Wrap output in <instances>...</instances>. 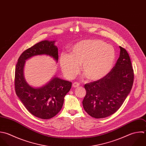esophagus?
<instances>
[{"label": "esophagus", "mask_w": 146, "mask_h": 146, "mask_svg": "<svg viewBox=\"0 0 146 146\" xmlns=\"http://www.w3.org/2000/svg\"><path fill=\"white\" fill-rule=\"evenodd\" d=\"M80 86V84L78 82H74L73 84V88H77Z\"/></svg>", "instance_id": "esophagus-1"}]
</instances>
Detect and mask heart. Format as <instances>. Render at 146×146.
Returning a JSON list of instances; mask_svg holds the SVG:
<instances>
[{"label": "heart", "instance_id": "1", "mask_svg": "<svg viewBox=\"0 0 146 146\" xmlns=\"http://www.w3.org/2000/svg\"><path fill=\"white\" fill-rule=\"evenodd\" d=\"M116 57L113 46L100 40H84L75 44L70 55L63 53L60 58L64 75L73 79L80 72V65L87 78L98 81L111 70Z\"/></svg>", "mask_w": 146, "mask_h": 146}]
</instances>
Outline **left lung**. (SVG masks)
Returning a JSON list of instances; mask_svg holds the SVG:
<instances>
[{"mask_svg": "<svg viewBox=\"0 0 146 146\" xmlns=\"http://www.w3.org/2000/svg\"><path fill=\"white\" fill-rule=\"evenodd\" d=\"M119 48V57L110 73L101 80L85 85L86 94L83 107L93 118H106L115 113L132 89L134 70L131 60L126 50Z\"/></svg>", "mask_w": 146, "mask_h": 146, "instance_id": "8db88e82", "label": "left lung"}]
</instances>
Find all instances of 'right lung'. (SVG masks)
I'll list each match as a JSON object with an SVG mask.
<instances>
[{"label":"right lung","mask_w":146,"mask_h":146,"mask_svg":"<svg viewBox=\"0 0 146 146\" xmlns=\"http://www.w3.org/2000/svg\"><path fill=\"white\" fill-rule=\"evenodd\" d=\"M55 40H43L25 50L19 57L15 68V88L17 96L25 108L34 116L48 119L61 109L64 97L72 82L54 76L45 85L35 88L29 85L24 75L25 61L36 56L47 55L58 62V48Z\"/></svg>","instance_id":"right-lung-1"}]
</instances>
